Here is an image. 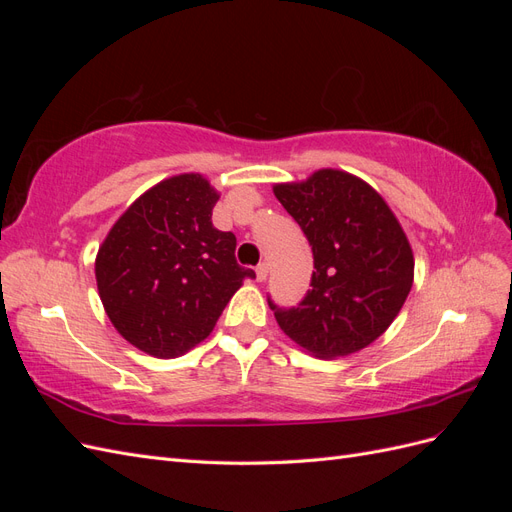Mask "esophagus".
Wrapping results in <instances>:
<instances>
[{
	"mask_svg": "<svg viewBox=\"0 0 512 512\" xmlns=\"http://www.w3.org/2000/svg\"><path fill=\"white\" fill-rule=\"evenodd\" d=\"M267 275H269V262H260V265L256 267V280L265 282Z\"/></svg>",
	"mask_w": 512,
	"mask_h": 512,
	"instance_id": "obj_1",
	"label": "esophagus"
}]
</instances>
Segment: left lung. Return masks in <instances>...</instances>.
<instances>
[{"label":"left lung","mask_w":512,"mask_h":512,"mask_svg":"<svg viewBox=\"0 0 512 512\" xmlns=\"http://www.w3.org/2000/svg\"><path fill=\"white\" fill-rule=\"evenodd\" d=\"M312 245V290L297 307L269 305L282 331L322 359L378 339L399 314L414 277L406 232L382 196L344 170L322 168L273 188Z\"/></svg>","instance_id":"left-lung-1"}]
</instances>
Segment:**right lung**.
Masks as SVG:
<instances>
[{
	"label": "right lung",
	"mask_w": 512,
	"mask_h": 512,
	"mask_svg": "<svg viewBox=\"0 0 512 512\" xmlns=\"http://www.w3.org/2000/svg\"><path fill=\"white\" fill-rule=\"evenodd\" d=\"M218 198L200 175L170 177L121 215L98 252L108 318L158 359L203 342L243 280L256 277L235 258L237 237L211 224Z\"/></svg>",
	"instance_id": "right-lung-1"
}]
</instances>
